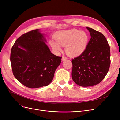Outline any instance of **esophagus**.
Listing matches in <instances>:
<instances>
[{"label":"esophagus","instance_id":"1","mask_svg":"<svg viewBox=\"0 0 120 120\" xmlns=\"http://www.w3.org/2000/svg\"><path fill=\"white\" fill-rule=\"evenodd\" d=\"M68 60V57L67 56H62V60Z\"/></svg>","mask_w":120,"mask_h":120}]
</instances>
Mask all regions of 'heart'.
<instances>
[{
  "label": "heart",
  "instance_id": "b5f03b06",
  "mask_svg": "<svg viewBox=\"0 0 120 120\" xmlns=\"http://www.w3.org/2000/svg\"><path fill=\"white\" fill-rule=\"evenodd\" d=\"M54 38L57 42L52 40L50 41L54 49L60 52L61 46L66 45L67 52L74 56H80L85 52L89 41L86 32L75 29L58 32Z\"/></svg>",
  "mask_w": 120,
  "mask_h": 120
}]
</instances>
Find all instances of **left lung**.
Returning a JSON list of instances; mask_svg holds the SVG:
<instances>
[{"label":"left lung","mask_w":120,"mask_h":120,"mask_svg":"<svg viewBox=\"0 0 120 120\" xmlns=\"http://www.w3.org/2000/svg\"><path fill=\"white\" fill-rule=\"evenodd\" d=\"M90 37L85 52L72 59V79L82 86L98 85L105 77L110 68V45L100 32L86 27Z\"/></svg>","instance_id":"obj_1"}]
</instances>
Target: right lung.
Returning <instances> with one entry per match:
<instances>
[{"mask_svg": "<svg viewBox=\"0 0 120 120\" xmlns=\"http://www.w3.org/2000/svg\"><path fill=\"white\" fill-rule=\"evenodd\" d=\"M46 39L38 29L18 38L11 50L13 74L21 83L29 88L49 85L52 81L61 57L50 52Z\"/></svg>", "mask_w": 120, "mask_h": 120, "instance_id": "add662e5", "label": "right lung"}]
</instances>
